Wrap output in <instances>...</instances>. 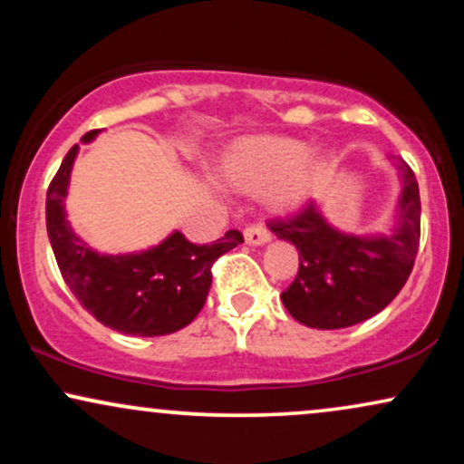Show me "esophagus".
I'll use <instances>...</instances> for the list:
<instances>
[{
    "instance_id": "obj_1",
    "label": "esophagus",
    "mask_w": 464,
    "mask_h": 464,
    "mask_svg": "<svg viewBox=\"0 0 464 464\" xmlns=\"http://www.w3.org/2000/svg\"><path fill=\"white\" fill-rule=\"evenodd\" d=\"M244 242L248 246H262V244L270 242V233L266 231L264 225H250L244 228Z\"/></svg>"
}]
</instances>
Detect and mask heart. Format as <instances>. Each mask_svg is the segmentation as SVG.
<instances>
[{"instance_id":"b5f03b06","label":"heart","mask_w":464,"mask_h":464,"mask_svg":"<svg viewBox=\"0 0 464 464\" xmlns=\"http://www.w3.org/2000/svg\"><path fill=\"white\" fill-rule=\"evenodd\" d=\"M334 157L324 148H307L292 137H246L222 154L220 177L242 194L268 189V207L296 211L332 180Z\"/></svg>"}]
</instances>
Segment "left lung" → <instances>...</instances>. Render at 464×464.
I'll return each instance as SVG.
<instances>
[{
	"label": "left lung",
	"instance_id": "obj_1",
	"mask_svg": "<svg viewBox=\"0 0 464 464\" xmlns=\"http://www.w3.org/2000/svg\"><path fill=\"white\" fill-rule=\"evenodd\" d=\"M401 196L391 236H351L324 220L316 202L270 231L299 250V273L281 301L312 329H343L382 312L412 273L420 237V198L414 172L399 159Z\"/></svg>",
	"mask_w": 464,
	"mask_h": 464
}]
</instances>
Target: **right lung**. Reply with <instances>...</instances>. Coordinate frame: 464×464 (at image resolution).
Masks as SVG:
<instances>
[{
  "instance_id": "1",
  "label": "right lung",
  "mask_w": 464,
  "mask_h": 464,
  "mask_svg": "<svg viewBox=\"0 0 464 464\" xmlns=\"http://www.w3.org/2000/svg\"><path fill=\"white\" fill-rule=\"evenodd\" d=\"M89 130L82 141L95 140ZM78 146L65 154L47 188L45 222L63 279L95 321L126 335H168L198 316L211 287V266L244 242L231 228L214 244H191L174 231L159 246L130 255H100L80 239L65 218L69 174Z\"/></svg>"
}]
</instances>
